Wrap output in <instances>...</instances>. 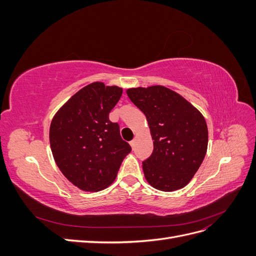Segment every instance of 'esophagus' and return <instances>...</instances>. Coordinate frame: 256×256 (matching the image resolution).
Returning <instances> with one entry per match:
<instances>
[{"mask_svg":"<svg viewBox=\"0 0 256 256\" xmlns=\"http://www.w3.org/2000/svg\"><path fill=\"white\" fill-rule=\"evenodd\" d=\"M136 138H134V140L130 142V145H131V147H132V148H134V145H136Z\"/></svg>","mask_w":256,"mask_h":256,"instance_id":"34e87169","label":"esophagus"}]
</instances>
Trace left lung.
Listing matches in <instances>:
<instances>
[{"label": "left lung", "mask_w": 256, "mask_h": 256, "mask_svg": "<svg viewBox=\"0 0 256 256\" xmlns=\"http://www.w3.org/2000/svg\"><path fill=\"white\" fill-rule=\"evenodd\" d=\"M126 92L146 116L154 140L152 156L142 164L145 180L160 191L184 188L207 152L204 116L188 100L162 85L132 88Z\"/></svg>", "instance_id": "8db88e82"}]
</instances>
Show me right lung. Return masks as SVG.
<instances>
[{"label": "right lung", "mask_w": 256, "mask_h": 256, "mask_svg": "<svg viewBox=\"0 0 256 256\" xmlns=\"http://www.w3.org/2000/svg\"><path fill=\"white\" fill-rule=\"evenodd\" d=\"M122 88L92 82L76 92L53 116L49 138L60 172L83 191L104 190L115 180L131 152L118 122L109 120Z\"/></svg>", "instance_id": "add662e5"}]
</instances>
